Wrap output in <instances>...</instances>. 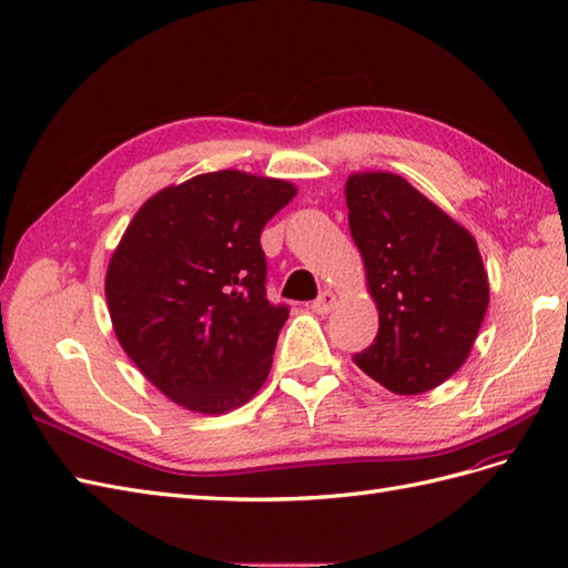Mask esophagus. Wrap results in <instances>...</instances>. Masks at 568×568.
Segmentation results:
<instances>
[{"mask_svg": "<svg viewBox=\"0 0 568 568\" xmlns=\"http://www.w3.org/2000/svg\"><path fill=\"white\" fill-rule=\"evenodd\" d=\"M333 304H335V295L331 293V290H323V293L312 302V310L316 314H328L333 310Z\"/></svg>", "mask_w": 568, "mask_h": 568, "instance_id": "34e87169", "label": "esophagus"}]
</instances>
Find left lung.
<instances>
[{
    "label": "left lung",
    "instance_id": "8db88e82",
    "mask_svg": "<svg viewBox=\"0 0 568 568\" xmlns=\"http://www.w3.org/2000/svg\"><path fill=\"white\" fill-rule=\"evenodd\" d=\"M345 197L378 306V335L354 364L397 395L428 393L457 374L488 312L476 240L395 173H354Z\"/></svg>",
    "mask_w": 568,
    "mask_h": 568
}]
</instances>
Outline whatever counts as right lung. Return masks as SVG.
<instances>
[{
	"mask_svg": "<svg viewBox=\"0 0 568 568\" xmlns=\"http://www.w3.org/2000/svg\"><path fill=\"white\" fill-rule=\"evenodd\" d=\"M295 185L242 171L156 192L106 271V304L125 354L185 409L225 414L264 385L287 304L266 297L264 225Z\"/></svg>",
	"mask_w": 568,
	"mask_h": 568,
	"instance_id": "right-lung-1",
	"label": "right lung"
}]
</instances>
